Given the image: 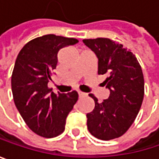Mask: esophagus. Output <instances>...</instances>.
<instances>
[{
	"mask_svg": "<svg viewBox=\"0 0 159 159\" xmlns=\"http://www.w3.org/2000/svg\"><path fill=\"white\" fill-rule=\"evenodd\" d=\"M78 95H79L80 98H83V97L86 96V94H85V93H84V92H81V91H78Z\"/></svg>",
	"mask_w": 159,
	"mask_h": 159,
	"instance_id": "1",
	"label": "esophagus"
}]
</instances>
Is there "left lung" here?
<instances>
[{"label":"left lung","instance_id":"left-lung-1","mask_svg":"<svg viewBox=\"0 0 159 159\" xmlns=\"http://www.w3.org/2000/svg\"><path fill=\"white\" fill-rule=\"evenodd\" d=\"M98 59V75H108L103 83L110 89L108 99L95 101L93 111L86 114L87 129L98 139L109 141L123 135L141 109L144 81L140 63L131 49L106 38L83 39Z\"/></svg>","mask_w":159,"mask_h":159}]
</instances>
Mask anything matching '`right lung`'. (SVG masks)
<instances>
[{"mask_svg": "<svg viewBox=\"0 0 159 159\" xmlns=\"http://www.w3.org/2000/svg\"><path fill=\"white\" fill-rule=\"evenodd\" d=\"M78 39L53 34L27 42L17 55L12 74V92L16 108L36 134L52 138L65 129L66 117L78 100V93H50L48 83L56 69L58 53Z\"/></svg>", "mask_w": 159, "mask_h": 159, "instance_id": "obj_1", "label": "right lung"}]
</instances>
